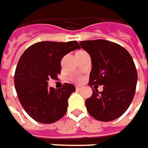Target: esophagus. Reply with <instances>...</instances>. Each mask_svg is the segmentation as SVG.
Here are the masks:
<instances>
[{"label": "esophagus", "instance_id": "esophagus-1", "mask_svg": "<svg viewBox=\"0 0 148 148\" xmlns=\"http://www.w3.org/2000/svg\"><path fill=\"white\" fill-rule=\"evenodd\" d=\"M75 88H76V91H80L82 87H81V86H76V87H75Z\"/></svg>", "mask_w": 148, "mask_h": 148}]
</instances>
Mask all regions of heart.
<instances>
[{
	"mask_svg": "<svg viewBox=\"0 0 148 148\" xmlns=\"http://www.w3.org/2000/svg\"><path fill=\"white\" fill-rule=\"evenodd\" d=\"M78 81H81V78H78Z\"/></svg>",
	"mask_w": 148,
	"mask_h": 148,
	"instance_id": "1",
	"label": "heart"
}]
</instances>
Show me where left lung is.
<instances>
[{"label":"left lung","mask_w":148,"mask_h":148,"mask_svg":"<svg viewBox=\"0 0 148 148\" xmlns=\"http://www.w3.org/2000/svg\"><path fill=\"white\" fill-rule=\"evenodd\" d=\"M80 45L91 59L89 85L103 88L101 92L95 88L86 99L87 111L98 121L115 120L127 110L135 94L138 74L132 57L122 46L108 40H85Z\"/></svg>","instance_id":"1"}]
</instances>
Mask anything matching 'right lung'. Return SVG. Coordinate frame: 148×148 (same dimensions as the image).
Returning <instances> with one entry per match:
<instances>
[{"mask_svg":"<svg viewBox=\"0 0 148 148\" xmlns=\"http://www.w3.org/2000/svg\"><path fill=\"white\" fill-rule=\"evenodd\" d=\"M80 49L77 41L38 42L25 50L14 74V86L24 110L34 120L51 124L66 114L68 99L75 87L65 83L62 88L49 87V79L61 73L64 56Z\"/></svg>","mask_w":148,"mask_h":148,"instance_id":"obj_1","label":"right lung"}]
</instances>
